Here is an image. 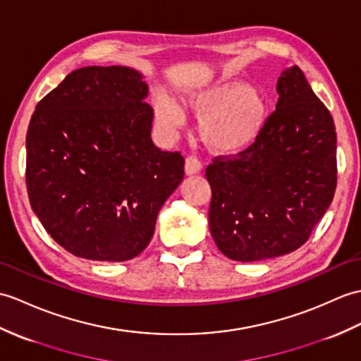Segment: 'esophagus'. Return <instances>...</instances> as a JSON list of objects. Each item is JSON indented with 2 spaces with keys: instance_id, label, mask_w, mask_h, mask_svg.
Segmentation results:
<instances>
[{
  "instance_id": "esophagus-1",
  "label": "esophagus",
  "mask_w": 361,
  "mask_h": 361,
  "mask_svg": "<svg viewBox=\"0 0 361 361\" xmlns=\"http://www.w3.org/2000/svg\"><path fill=\"white\" fill-rule=\"evenodd\" d=\"M201 161L195 157H188L186 158V163H184V172L186 175H197L201 171Z\"/></svg>"
}]
</instances>
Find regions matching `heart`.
Listing matches in <instances>:
<instances>
[{
  "label": "heart",
  "instance_id": "obj_1",
  "mask_svg": "<svg viewBox=\"0 0 361 361\" xmlns=\"http://www.w3.org/2000/svg\"><path fill=\"white\" fill-rule=\"evenodd\" d=\"M186 107L200 120V135L216 154L233 155L252 146L267 120V102L243 80H223L201 87L186 98ZM155 114L164 129L184 124L181 109L166 97H158Z\"/></svg>",
  "mask_w": 361,
  "mask_h": 361
}]
</instances>
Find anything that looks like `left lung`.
Here are the masks:
<instances>
[{
  "mask_svg": "<svg viewBox=\"0 0 361 361\" xmlns=\"http://www.w3.org/2000/svg\"><path fill=\"white\" fill-rule=\"evenodd\" d=\"M279 103L252 146L207 166L209 228L235 262L294 252L320 221L337 186V133L331 112L300 67L276 81Z\"/></svg>",
  "mask_w": 361,
  "mask_h": 361,
  "instance_id": "left-lung-1",
  "label": "left lung"
}]
</instances>
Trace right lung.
<instances>
[{
	"label": "right lung",
	"mask_w": 361,
	"mask_h": 361,
	"mask_svg": "<svg viewBox=\"0 0 361 361\" xmlns=\"http://www.w3.org/2000/svg\"><path fill=\"white\" fill-rule=\"evenodd\" d=\"M142 75L126 66L73 71L41 99L26 137L30 206L67 252L126 262L154 235L184 158L150 138Z\"/></svg>",
	"instance_id": "obj_1"
}]
</instances>
